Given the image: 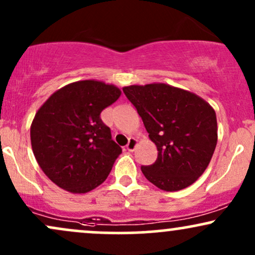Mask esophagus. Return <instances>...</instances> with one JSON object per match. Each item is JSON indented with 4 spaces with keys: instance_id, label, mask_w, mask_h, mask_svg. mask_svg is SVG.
<instances>
[{
    "instance_id": "34e87169",
    "label": "esophagus",
    "mask_w": 255,
    "mask_h": 255,
    "mask_svg": "<svg viewBox=\"0 0 255 255\" xmlns=\"http://www.w3.org/2000/svg\"><path fill=\"white\" fill-rule=\"evenodd\" d=\"M136 142L137 140L135 139V137H129V140H128V144L127 146H126V148H127L128 151H134V148H135L136 146Z\"/></svg>"
}]
</instances>
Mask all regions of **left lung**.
<instances>
[{
  "mask_svg": "<svg viewBox=\"0 0 255 255\" xmlns=\"http://www.w3.org/2000/svg\"><path fill=\"white\" fill-rule=\"evenodd\" d=\"M157 146L145 177L158 188L175 192L191 186L206 170L217 145V118L213 108L189 91L166 84L124 87Z\"/></svg>",
  "mask_w": 255,
  "mask_h": 255,
  "instance_id": "8db88e82",
  "label": "left lung"
}]
</instances>
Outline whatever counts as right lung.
I'll return each mask as SVG.
<instances>
[{"instance_id":"right-lung-1","label":"right lung","mask_w":255,"mask_h":255,"mask_svg":"<svg viewBox=\"0 0 255 255\" xmlns=\"http://www.w3.org/2000/svg\"><path fill=\"white\" fill-rule=\"evenodd\" d=\"M121 96L97 80L72 83L52 93L31 125V145L44 174L66 191L83 194L107 180L122 148L101 113Z\"/></svg>"}]
</instances>
